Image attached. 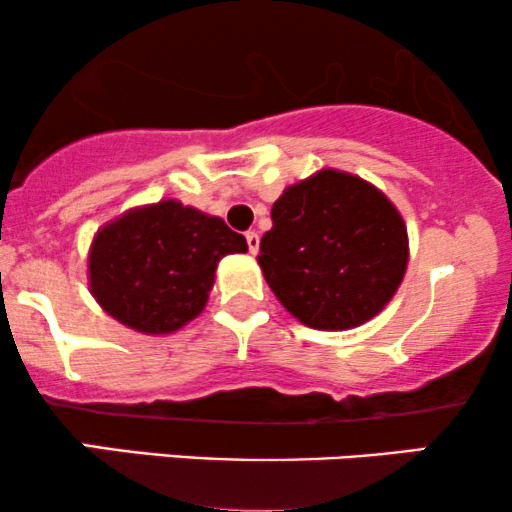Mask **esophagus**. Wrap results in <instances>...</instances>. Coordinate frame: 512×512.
Listing matches in <instances>:
<instances>
[{
	"label": "esophagus",
	"instance_id": "esophagus-1",
	"mask_svg": "<svg viewBox=\"0 0 512 512\" xmlns=\"http://www.w3.org/2000/svg\"><path fill=\"white\" fill-rule=\"evenodd\" d=\"M246 244H249V251L251 254H258V244H261V237H258V232H246Z\"/></svg>",
	"mask_w": 512,
	"mask_h": 512
}]
</instances>
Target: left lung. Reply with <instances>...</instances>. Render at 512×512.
I'll return each instance as SVG.
<instances>
[{"instance_id": "obj_1", "label": "left lung", "mask_w": 512, "mask_h": 512, "mask_svg": "<svg viewBox=\"0 0 512 512\" xmlns=\"http://www.w3.org/2000/svg\"><path fill=\"white\" fill-rule=\"evenodd\" d=\"M258 266L304 326L350 330L398 292L410 242L393 201L357 174L318 170L287 186L270 210Z\"/></svg>"}]
</instances>
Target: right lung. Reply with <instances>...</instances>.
Masks as SVG:
<instances>
[{
  "mask_svg": "<svg viewBox=\"0 0 512 512\" xmlns=\"http://www.w3.org/2000/svg\"><path fill=\"white\" fill-rule=\"evenodd\" d=\"M249 251L225 220L184 203L126 210L95 232L88 287L112 318L146 335H167L194 321L227 254Z\"/></svg>",
  "mask_w": 512,
  "mask_h": 512,
  "instance_id": "obj_1",
  "label": "right lung"
}]
</instances>
